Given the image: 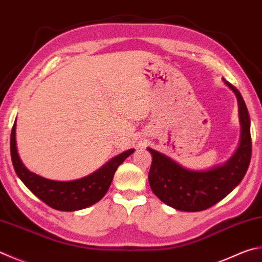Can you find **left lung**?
<instances>
[{
  "instance_id": "8db88e82",
  "label": "left lung",
  "mask_w": 262,
  "mask_h": 262,
  "mask_svg": "<svg viewBox=\"0 0 262 262\" xmlns=\"http://www.w3.org/2000/svg\"><path fill=\"white\" fill-rule=\"evenodd\" d=\"M238 102L241 139L229 159L208 169H190L161 152L147 147L152 155L149 172L151 190L166 205L183 212H199L215 205L243 180L249 168L252 142L250 116L241 93L227 80Z\"/></svg>"
}]
</instances>
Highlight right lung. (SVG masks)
Masks as SVG:
<instances>
[{
    "label": "right lung",
    "instance_id": "right-lung-1",
    "mask_svg": "<svg viewBox=\"0 0 262 262\" xmlns=\"http://www.w3.org/2000/svg\"><path fill=\"white\" fill-rule=\"evenodd\" d=\"M16 121L13 123L10 139L11 159L16 174L37 198L58 211L83 210L101 201L110 188L117 168L135 151L129 149L113 157L102 167L84 178L72 181L49 180L31 172L20 160L17 151Z\"/></svg>",
    "mask_w": 262,
    "mask_h": 262
}]
</instances>
